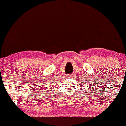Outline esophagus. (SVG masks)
<instances>
[{
	"instance_id": "1",
	"label": "esophagus",
	"mask_w": 126,
	"mask_h": 126,
	"mask_svg": "<svg viewBox=\"0 0 126 126\" xmlns=\"http://www.w3.org/2000/svg\"><path fill=\"white\" fill-rule=\"evenodd\" d=\"M67 76H68V77H72V75H70V74H68Z\"/></svg>"
}]
</instances>
